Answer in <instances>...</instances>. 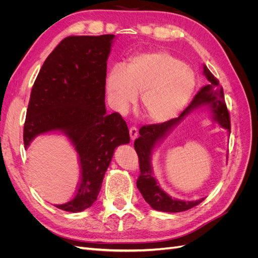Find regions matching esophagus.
I'll use <instances>...</instances> for the list:
<instances>
[{"label": "esophagus", "mask_w": 258, "mask_h": 258, "mask_svg": "<svg viewBox=\"0 0 258 258\" xmlns=\"http://www.w3.org/2000/svg\"><path fill=\"white\" fill-rule=\"evenodd\" d=\"M129 134H130V138H131V140H135V139L138 137V128H137V127H135V126L130 127V129H129Z\"/></svg>", "instance_id": "esophagus-1"}]
</instances>
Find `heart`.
Here are the masks:
<instances>
[{
    "mask_svg": "<svg viewBox=\"0 0 258 258\" xmlns=\"http://www.w3.org/2000/svg\"><path fill=\"white\" fill-rule=\"evenodd\" d=\"M105 87L117 111L127 110L141 93L144 115L153 122L174 118L188 103L196 87V77L185 62L165 50L140 53L123 69L112 68Z\"/></svg>",
    "mask_w": 258,
    "mask_h": 258,
    "instance_id": "heart-1",
    "label": "heart"
}]
</instances>
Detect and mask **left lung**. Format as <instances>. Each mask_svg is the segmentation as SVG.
<instances>
[{
	"instance_id": "left-lung-1",
	"label": "left lung",
	"mask_w": 258,
	"mask_h": 258,
	"mask_svg": "<svg viewBox=\"0 0 258 258\" xmlns=\"http://www.w3.org/2000/svg\"><path fill=\"white\" fill-rule=\"evenodd\" d=\"M204 74L208 81L207 85L201 87L190 104L185 108L184 112L177 118L170 119L162 123L146 124V126L141 127L139 130L140 137L135 141V148L138 154L140 166V175L137 179V187L147 204L157 211L170 213L182 212V211L189 210L198 206L205 200V198L196 201H182L172 199L160 189L153 176L151 167V155L155 144L165 137L167 132L172 129L185 114L199 105H209L213 113V118L223 128L227 129L230 134V115L227 105L225 103L223 87L216 77L210 72L207 66H204Z\"/></svg>"
}]
</instances>
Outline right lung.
Wrapping results in <instances>:
<instances>
[{
    "mask_svg": "<svg viewBox=\"0 0 258 258\" xmlns=\"http://www.w3.org/2000/svg\"><path fill=\"white\" fill-rule=\"evenodd\" d=\"M113 34L71 35L62 40L40 70L23 126L27 150L37 136L61 131L79 155L81 181L72 200L54 207L81 212L97 200L115 148L130 141L117 112L106 114V61Z\"/></svg>",
    "mask_w": 258,
    "mask_h": 258,
    "instance_id": "right-lung-1",
    "label": "right lung"
}]
</instances>
